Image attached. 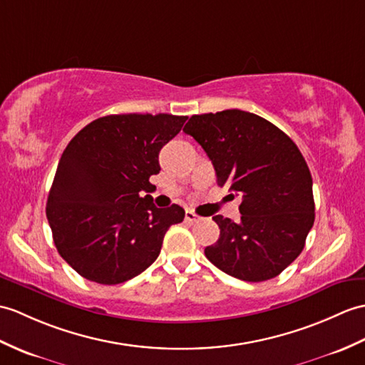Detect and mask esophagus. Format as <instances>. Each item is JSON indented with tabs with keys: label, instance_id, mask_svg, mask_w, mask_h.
I'll return each mask as SVG.
<instances>
[{
	"label": "esophagus",
	"instance_id": "obj_1",
	"mask_svg": "<svg viewBox=\"0 0 365 365\" xmlns=\"http://www.w3.org/2000/svg\"><path fill=\"white\" fill-rule=\"evenodd\" d=\"M185 221H186V222H190V224H197V222L200 221V217H199L196 213H192V211L186 210V213H185Z\"/></svg>",
	"mask_w": 365,
	"mask_h": 365
}]
</instances>
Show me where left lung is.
<instances>
[{
  "instance_id": "left-lung-1",
  "label": "left lung",
  "mask_w": 365,
  "mask_h": 365,
  "mask_svg": "<svg viewBox=\"0 0 365 365\" xmlns=\"http://www.w3.org/2000/svg\"><path fill=\"white\" fill-rule=\"evenodd\" d=\"M215 166L217 185L240 194L241 221L221 215L205 257L244 282H266L297 258L314 224L312 177L302 152L264 118L232 108L192 115L183 127Z\"/></svg>"
}]
</instances>
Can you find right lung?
<instances>
[{
	"instance_id": "right-lung-1",
	"label": "right lung",
	"mask_w": 365,
	"mask_h": 365,
	"mask_svg": "<svg viewBox=\"0 0 365 365\" xmlns=\"http://www.w3.org/2000/svg\"><path fill=\"white\" fill-rule=\"evenodd\" d=\"M186 116L108 115L68 143L46 202L61 257L83 278L120 284L157 259L165 233L185 217L179 205L157 208L149 177L158 154L182 130Z\"/></svg>"
}]
</instances>
